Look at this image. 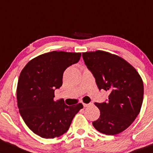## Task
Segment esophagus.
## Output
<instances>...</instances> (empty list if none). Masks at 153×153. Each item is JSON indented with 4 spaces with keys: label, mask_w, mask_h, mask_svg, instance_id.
Returning a JSON list of instances; mask_svg holds the SVG:
<instances>
[{
    "label": "esophagus",
    "mask_w": 153,
    "mask_h": 153,
    "mask_svg": "<svg viewBox=\"0 0 153 153\" xmlns=\"http://www.w3.org/2000/svg\"><path fill=\"white\" fill-rule=\"evenodd\" d=\"M91 105V103H88V104H87V103H83V106H84V107H88V106Z\"/></svg>",
    "instance_id": "34e87169"
}]
</instances>
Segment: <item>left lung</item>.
I'll list each match as a JSON object with an SVG mask.
<instances>
[{"label": "left lung", "mask_w": 153, "mask_h": 153, "mask_svg": "<svg viewBox=\"0 0 153 153\" xmlns=\"http://www.w3.org/2000/svg\"><path fill=\"white\" fill-rule=\"evenodd\" d=\"M82 56L99 90L110 92L108 102L95 103L100 115L93 126L105 135L120 133L140 111L144 94L140 75L129 62L115 54L96 51L82 53Z\"/></svg>", "instance_id": "1"}]
</instances>
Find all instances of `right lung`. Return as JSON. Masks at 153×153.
<instances>
[{
  "mask_svg": "<svg viewBox=\"0 0 153 153\" xmlns=\"http://www.w3.org/2000/svg\"><path fill=\"white\" fill-rule=\"evenodd\" d=\"M80 53L52 51L30 60L22 70L17 85V102L24 122L36 135L54 138L68 130L82 103L68 106L54 100L55 89L62 84L68 67L80 60Z\"/></svg>",
  "mask_w": 153,
  "mask_h": 153,
  "instance_id": "add662e5",
  "label": "right lung"
}]
</instances>
